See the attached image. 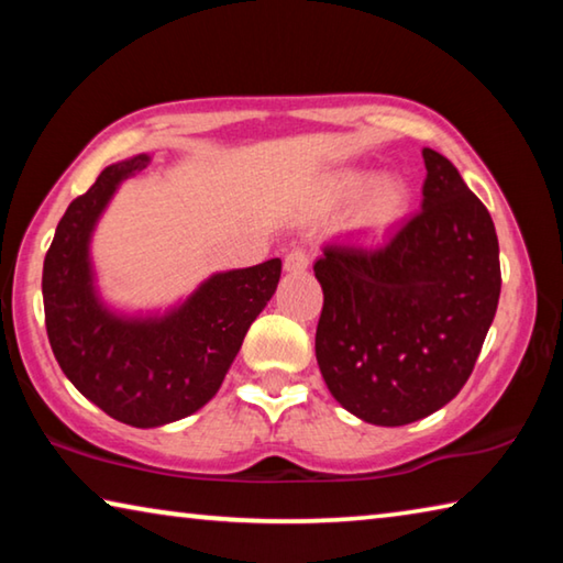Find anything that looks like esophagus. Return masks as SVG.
I'll return each instance as SVG.
<instances>
[{
    "mask_svg": "<svg viewBox=\"0 0 563 563\" xmlns=\"http://www.w3.org/2000/svg\"><path fill=\"white\" fill-rule=\"evenodd\" d=\"M310 265V253L305 251V247H292V251H288V255H285V271L288 273H302L308 271Z\"/></svg>",
    "mask_w": 563,
    "mask_h": 563,
    "instance_id": "1",
    "label": "esophagus"
}]
</instances>
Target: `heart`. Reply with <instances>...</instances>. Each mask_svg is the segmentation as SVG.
<instances>
[{
  "mask_svg": "<svg viewBox=\"0 0 563 563\" xmlns=\"http://www.w3.org/2000/svg\"><path fill=\"white\" fill-rule=\"evenodd\" d=\"M362 185H365V176H342L335 188H332V201H350V198H355L360 192L361 196L355 201V211H352L355 223L373 233L393 228L407 211V188L402 180L395 176H383L369 180L365 189L361 188Z\"/></svg>",
  "mask_w": 563,
  "mask_h": 563,
  "instance_id": "obj_1",
  "label": "heart"
}]
</instances>
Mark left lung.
Returning <instances> with one entry per match:
<instances>
[{"instance_id": "1", "label": "left lung", "mask_w": 563, "mask_h": 563, "mask_svg": "<svg viewBox=\"0 0 563 563\" xmlns=\"http://www.w3.org/2000/svg\"><path fill=\"white\" fill-rule=\"evenodd\" d=\"M422 211L387 241H330L316 355L338 402L402 427L460 395L501 290L492 216L442 154L422 148Z\"/></svg>"}]
</instances>
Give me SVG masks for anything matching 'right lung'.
<instances>
[{"mask_svg": "<svg viewBox=\"0 0 563 563\" xmlns=\"http://www.w3.org/2000/svg\"><path fill=\"white\" fill-rule=\"evenodd\" d=\"M133 156L101 170L56 225L42 273L44 322L54 357L79 393L131 427H161L211 399L251 322L273 298L280 258L216 273L164 318H119L93 290L89 238L113 190L148 166Z\"/></svg>", "mask_w": 563, "mask_h": 563, "instance_id": "obj_1", "label": "right lung"}]
</instances>
